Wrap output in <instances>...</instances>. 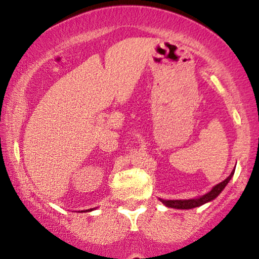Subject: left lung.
<instances>
[{
    "label": "left lung",
    "mask_w": 259,
    "mask_h": 259,
    "mask_svg": "<svg viewBox=\"0 0 259 259\" xmlns=\"http://www.w3.org/2000/svg\"><path fill=\"white\" fill-rule=\"evenodd\" d=\"M234 171L235 170L231 171V174L229 175L224 181L217 184L209 192H207L206 195L201 196V197L198 198H191V200H162V198H159V201L162 202L163 204H165L167 207L175 208V209H191V208L200 207L202 204L213 201L215 197H218V195L225 189V186H227L229 181H230L231 177L234 175Z\"/></svg>",
    "instance_id": "obj_1"
}]
</instances>
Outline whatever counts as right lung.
Wrapping results in <instances>:
<instances>
[{
	"label": "right lung",
	"mask_w": 259,
	"mask_h": 259,
	"mask_svg": "<svg viewBox=\"0 0 259 259\" xmlns=\"http://www.w3.org/2000/svg\"><path fill=\"white\" fill-rule=\"evenodd\" d=\"M90 210H92V208H91V209H88V210H86V212H90ZM81 212H82V210H81Z\"/></svg>",
	"instance_id": "1"
}]
</instances>
